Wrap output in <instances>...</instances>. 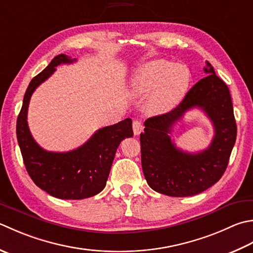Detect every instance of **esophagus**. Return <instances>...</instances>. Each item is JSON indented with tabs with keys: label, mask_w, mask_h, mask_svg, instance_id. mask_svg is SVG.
<instances>
[{
	"label": "esophagus",
	"mask_w": 253,
	"mask_h": 253,
	"mask_svg": "<svg viewBox=\"0 0 253 253\" xmlns=\"http://www.w3.org/2000/svg\"><path fill=\"white\" fill-rule=\"evenodd\" d=\"M132 130H133V133H135V135H139V133L143 130V126H142L141 122L133 121V123H132Z\"/></svg>",
	"instance_id": "obj_1"
}]
</instances>
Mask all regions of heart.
<instances>
[{
  "mask_svg": "<svg viewBox=\"0 0 253 253\" xmlns=\"http://www.w3.org/2000/svg\"><path fill=\"white\" fill-rule=\"evenodd\" d=\"M190 72L182 64L157 59L137 68L130 82L135 97L149 94L146 110L150 114L169 112L177 105L187 90Z\"/></svg>",
  "mask_w": 253,
  "mask_h": 253,
  "instance_id": "b5f03b06",
  "label": "heart"
}]
</instances>
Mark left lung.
<instances>
[{
	"mask_svg": "<svg viewBox=\"0 0 253 253\" xmlns=\"http://www.w3.org/2000/svg\"><path fill=\"white\" fill-rule=\"evenodd\" d=\"M206 66L204 71L209 76L197 82L174 110L148 118L140 133L143 175L148 185L161 194H200L218 182L228 166L237 137L234 107L228 86L209 61ZM195 107L210 118L215 135L207 150L190 154L176 148L169 133L171 126Z\"/></svg>",
	"mask_w": 253,
	"mask_h": 253,
	"instance_id": "8db88e82",
	"label": "left lung"
}]
</instances>
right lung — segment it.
Segmentation results:
<instances>
[{"label":"right lung","instance_id":"1","mask_svg":"<svg viewBox=\"0 0 253 253\" xmlns=\"http://www.w3.org/2000/svg\"><path fill=\"white\" fill-rule=\"evenodd\" d=\"M76 59L58 54L48 67L37 74L25 92L23 106L16 123V135L24 165L35 184L48 194L61 200H83L100 193L106 185L118 146L132 137L130 118L98 129L84 145L68 152L46 151L35 141L27 124L32 94L61 63Z\"/></svg>","mask_w":253,"mask_h":253}]
</instances>
